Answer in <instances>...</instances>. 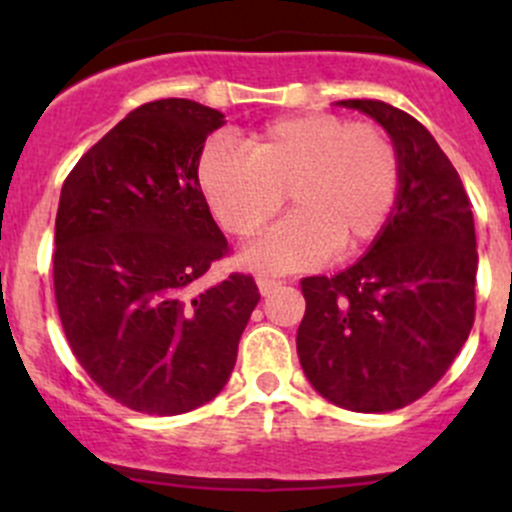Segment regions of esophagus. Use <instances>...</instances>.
Segmentation results:
<instances>
[{
  "label": "esophagus",
  "instance_id": "1",
  "mask_svg": "<svg viewBox=\"0 0 512 512\" xmlns=\"http://www.w3.org/2000/svg\"><path fill=\"white\" fill-rule=\"evenodd\" d=\"M257 287H260L262 294H270V292H275V289L282 287V280H277V277L260 275V277H257Z\"/></svg>",
  "mask_w": 512,
  "mask_h": 512
}]
</instances>
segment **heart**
<instances>
[{
	"mask_svg": "<svg viewBox=\"0 0 512 512\" xmlns=\"http://www.w3.org/2000/svg\"><path fill=\"white\" fill-rule=\"evenodd\" d=\"M247 153L210 141L198 158V185L230 235L252 240L282 208L294 205L270 235L247 252L257 270L297 272L334 252L364 250L381 235L401 185L396 143L376 123L337 113H302L265 123Z\"/></svg>",
	"mask_w": 512,
	"mask_h": 512,
	"instance_id": "b5f03b06",
	"label": "heart"
}]
</instances>
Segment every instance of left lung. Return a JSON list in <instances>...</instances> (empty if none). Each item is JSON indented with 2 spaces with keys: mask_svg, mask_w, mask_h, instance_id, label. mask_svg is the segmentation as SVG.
Here are the masks:
<instances>
[{
  "mask_svg": "<svg viewBox=\"0 0 512 512\" xmlns=\"http://www.w3.org/2000/svg\"><path fill=\"white\" fill-rule=\"evenodd\" d=\"M389 131L401 160L396 208L371 250L334 277H304L297 354L309 384L342 409L414 404L453 364L476 319L471 200L431 133L401 108L349 98Z\"/></svg>",
  "mask_w": 512,
  "mask_h": 512,
  "instance_id": "left-lung-1",
  "label": "left lung"
}]
</instances>
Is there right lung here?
Wrapping results in <instances>:
<instances>
[{"mask_svg":"<svg viewBox=\"0 0 512 512\" xmlns=\"http://www.w3.org/2000/svg\"><path fill=\"white\" fill-rule=\"evenodd\" d=\"M223 113L188 98L138 106L81 156L61 188L54 297L91 381L133 411L175 416L215 399L260 302L198 185L205 138Z\"/></svg>","mask_w":512,"mask_h":512,"instance_id":"1","label":"right lung"}]
</instances>
